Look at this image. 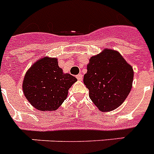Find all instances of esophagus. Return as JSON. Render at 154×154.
<instances>
[{
  "mask_svg": "<svg viewBox=\"0 0 154 154\" xmlns=\"http://www.w3.org/2000/svg\"><path fill=\"white\" fill-rule=\"evenodd\" d=\"M77 78L78 81H82V79H83V75L81 74V73H79L78 75H77Z\"/></svg>",
  "mask_w": 154,
  "mask_h": 154,
  "instance_id": "obj_1",
  "label": "esophagus"
}]
</instances>
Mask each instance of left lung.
<instances>
[{
	"label": "left lung",
	"mask_w": 154,
	"mask_h": 154,
	"mask_svg": "<svg viewBox=\"0 0 154 154\" xmlns=\"http://www.w3.org/2000/svg\"><path fill=\"white\" fill-rule=\"evenodd\" d=\"M133 68L114 50H105L90 58L84 84L89 97L101 112H110L122 104L131 92Z\"/></svg>",
	"instance_id": "left-lung-1"
}]
</instances>
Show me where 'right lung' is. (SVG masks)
<instances>
[{"label":"right lung","mask_w":154,"mask_h":154,"mask_svg":"<svg viewBox=\"0 0 154 154\" xmlns=\"http://www.w3.org/2000/svg\"><path fill=\"white\" fill-rule=\"evenodd\" d=\"M77 81L69 73H63L56 58L39 59L29 69L23 83L25 97L36 109L54 111L61 106L68 90Z\"/></svg>","instance_id":"1"}]
</instances>
